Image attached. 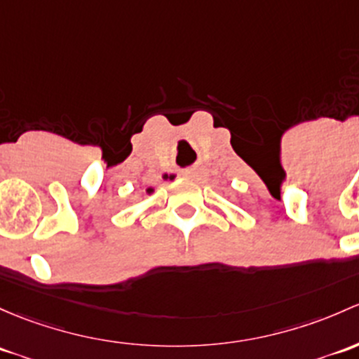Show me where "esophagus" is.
Masks as SVG:
<instances>
[{
	"mask_svg": "<svg viewBox=\"0 0 359 359\" xmlns=\"http://www.w3.org/2000/svg\"><path fill=\"white\" fill-rule=\"evenodd\" d=\"M196 175H198L196 170H186V172H184V177H186V179H196Z\"/></svg>",
	"mask_w": 359,
	"mask_h": 359,
	"instance_id": "esophagus-1",
	"label": "esophagus"
}]
</instances>
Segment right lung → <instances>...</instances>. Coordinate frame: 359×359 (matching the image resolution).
Masks as SVG:
<instances>
[{"mask_svg": "<svg viewBox=\"0 0 359 359\" xmlns=\"http://www.w3.org/2000/svg\"><path fill=\"white\" fill-rule=\"evenodd\" d=\"M153 192H154L153 187H146V194H153Z\"/></svg>", "mask_w": 359, "mask_h": 359, "instance_id": "add662e5", "label": "right lung"}]
</instances>
